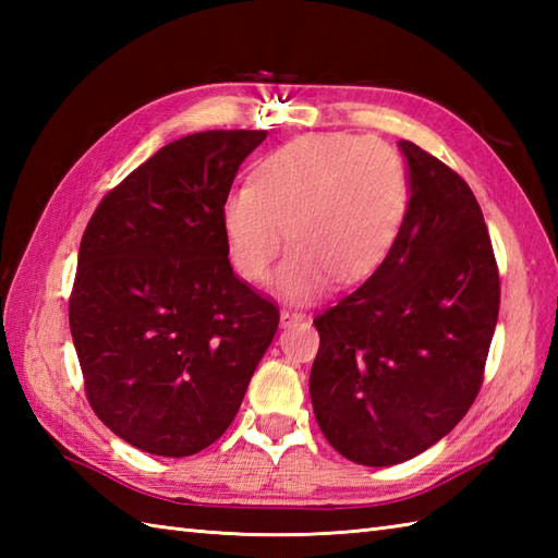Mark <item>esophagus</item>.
I'll return each mask as SVG.
<instances>
[{"label":"esophagus","mask_w":558,"mask_h":558,"mask_svg":"<svg viewBox=\"0 0 558 558\" xmlns=\"http://www.w3.org/2000/svg\"><path fill=\"white\" fill-rule=\"evenodd\" d=\"M302 314L300 312H292V310H282L280 312V326H292V324H298V322H302Z\"/></svg>","instance_id":"esophagus-1"}]
</instances>
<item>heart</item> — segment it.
<instances>
[{
	"instance_id": "obj_1",
	"label": "heart",
	"mask_w": 558,
	"mask_h": 558,
	"mask_svg": "<svg viewBox=\"0 0 558 558\" xmlns=\"http://www.w3.org/2000/svg\"><path fill=\"white\" fill-rule=\"evenodd\" d=\"M410 206L400 153L376 138L304 134L256 165L252 184L228 192L220 206L225 246L244 280L268 278L288 240L294 244L276 272V290L310 302L333 280L360 282L381 266Z\"/></svg>"
}]
</instances>
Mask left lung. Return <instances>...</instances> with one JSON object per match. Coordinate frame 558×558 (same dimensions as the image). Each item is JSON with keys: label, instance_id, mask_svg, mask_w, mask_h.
Instances as JSON below:
<instances>
[{"label": "left lung", "instance_id": "8db88e82", "mask_svg": "<svg viewBox=\"0 0 558 558\" xmlns=\"http://www.w3.org/2000/svg\"><path fill=\"white\" fill-rule=\"evenodd\" d=\"M410 206L374 276L314 318L310 393L328 444L357 465L424 453L475 402L499 318V270L472 189L400 141Z\"/></svg>", "mask_w": 558, "mask_h": 558}]
</instances>
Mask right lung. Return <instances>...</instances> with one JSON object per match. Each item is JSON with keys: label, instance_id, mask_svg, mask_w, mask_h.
Wrapping results in <instances>:
<instances>
[{"label": "right lung", "instance_id": "obj_1", "mask_svg": "<svg viewBox=\"0 0 558 558\" xmlns=\"http://www.w3.org/2000/svg\"><path fill=\"white\" fill-rule=\"evenodd\" d=\"M268 132H201L162 146L93 213L69 326L86 396L126 444L162 458L232 424L278 330L276 304L234 276L220 206Z\"/></svg>", "mask_w": 558, "mask_h": 558}]
</instances>
